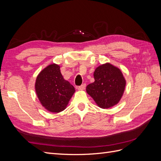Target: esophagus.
Segmentation results:
<instances>
[{
    "label": "esophagus",
    "instance_id": "34e87169",
    "mask_svg": "<svg viewBox=\"0 0 161 161\" xmlns=\"http://www.w3.org/2000/svg\"><path fill=\"white\" fill-rule=\"evenodd\" d=\"M85 87H86V85H85V84H83V85H82L81 86L78 87V90H79V91H83V90H85Z\"/></svg>",
    "mask_w": 161,
    "mask_h": 161
}]
</instances>
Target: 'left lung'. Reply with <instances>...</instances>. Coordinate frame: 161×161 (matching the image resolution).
I'll use <instances>...</instances> for the list:
<instances>
[{"label": "left lung", "mask_w": 161, "mask_h": 161, "mask_svg": "<svg viewBox=\"0 0 161 161\" xmlns=\"http://www.w3.org/2000/svg\"><path fill=\"white\" fill-rule=\"evenodd\" d=\"M95 81L87 85L86 91L102 109H109L118 104L125 91L126 80L121 70L109 62L97 67Z\"/></svg>", "instance_id": "obj_1"}]
</instances>
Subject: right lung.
I'll use <instances>...</instances> for the list:
<instances>
[{
    "instance_id": "right-lung-1",
    "label": "right lung",
    "mask_w": 161,
    "mask_h": 161,
    "mask_svg": "<svg viewBox=\"0 0 161 161\" xmlns=\"http://www.w3.org/2000/svg\"><path fill=\"white\" fill-rule=\"evenodd\" d=\"M35 89L42 105L55 114L66 108L75 92V87L62 75L60 65L55 63L47 66L39 73Z\"/></svg>"
}]
</instances>
